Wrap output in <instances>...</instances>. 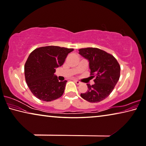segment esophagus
I'll return each mask as SVG.
<instances>
[{
	"label": "esophagus",
	"instance_id": "obj_1",
	"mask_svg": "<svg viewBox=\"0 0 146 146\" xmlns=\"http://www.w3.org/2000/svg\"><path fill=\"white\" fill-rule=\"evenodd\" d=\"M74 82L76 83V84H78V85H80V84H82V82H80V81H78V80H74Z\"/></svg>",
	"mask_w": 146,
	"mask_h": 146
}]
</instances>
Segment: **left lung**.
<instances>
[{"mask_svg":"<svg viewBox=\"0 0 146 146\" xmlns=\"http://www.w3.org/2000/svg\"><path fill=\"white\" fill-rule=\"evenodd\" d=\"M79 54L88 60L91 78H95V84H87L88 90L81 93V96L90 102L102 101L110 95L119 79V64L113 55L98 48L80 49Z\"/></svg>","mask_w":146,"mask_h":146,"instance_id":"1","label":"left lung"}]
</instances>
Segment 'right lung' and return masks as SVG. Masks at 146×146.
<instances>
[{"label":"right lung","instance_id":"add662e5","mask_svg":"<svg viewBox=\"0 0 146 146\" xmlns=\"http://www.w3.org/2000/svg\"><path fill=\"white\" fill-rule=\"evenodd\" d=\"M73 50L50 46L36 49L29 55L25 64V76L29 89L36 97L50 102L62 95L67 81L59 82L54 73Z\"/></svg>","mask_w":146,"mask_h":146}]
</instances>
